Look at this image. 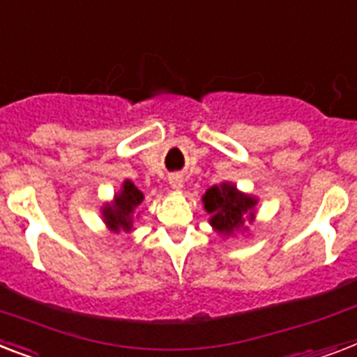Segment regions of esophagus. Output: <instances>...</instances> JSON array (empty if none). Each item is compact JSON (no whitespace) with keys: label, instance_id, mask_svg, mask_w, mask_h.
Returning a JSON list of instances; mask_svg holds the SVG:
<instances>
[{"label":"esophagus","instance_id":"34e87169","mask_svg":"<svg viewBox=\"0 0 357 357\" xmlns=\"http://www.w3.org/2000/svg\"><path fill=\"white\" fill-rule=\"evenodd\" d=\"M170 187L176 188V190L183 188V178H181L179 174H174V176H170Z\"/></svg>","mask_w":357,"mask_h":357}]
</instances>
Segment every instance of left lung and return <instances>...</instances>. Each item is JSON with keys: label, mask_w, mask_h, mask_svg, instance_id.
Masks as SVG:
<instances>
[{"label": "left lung", "mask_w": 357, "mask_h": 357, "mask_svg": "<svg viewBox=\"0 0 357 357\" xmlns=\"http://www.w3.org/2000/svg\"><path fill=\"white\" fill-rule=\"evenodd\" d=\"M205 211L213 214L211 224L220 233H231L233 229L244 225V218L249 214V220H253L251 213L257 204V199L251 196L238 192L234 185H214L204 196Z\"/></svg>", "instance_id": "1"}]
</instances>
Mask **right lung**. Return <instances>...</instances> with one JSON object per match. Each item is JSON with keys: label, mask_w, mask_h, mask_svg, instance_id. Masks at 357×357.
Listing matches in <instances>:
<instances>
[{"label": "right lung", "mask_w": 357, "mask_h": 357, "mask_svg": "<svg viewBox=\"0 0 357 357\" xmlns=\"http://www.w3.org/2000/svg\"><path fill=\"white\" fill-rule=\"evenodd\" d=\"M143 202V192L132 181H124L123 190L115 196V204L104 207V220L112 229H132V213Z\"/></svg>", "instance_id": "add662e5"}]
</instances>
